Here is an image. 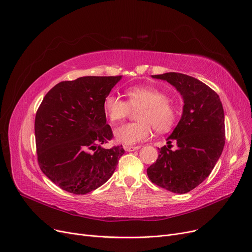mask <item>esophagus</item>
I'll list each match as a JSON object with an SVG mask.
<instances>
[{
    "label": "esophagus",
    "instance_id": "1",
    "mask_svg": "<svg viewBox=\"0 0 252 252\" xmlns=\"http://www.w3.org/2000/svg\"><path fill=\"white\" fill-rule=\"evenodd\" d=\"M140 147L141 146H124V148H125V150L126 151H135V150H138V149H140Z\"/></svg>",
    "mask_w": 252,
    "mask_h": 252
}]
</instances>
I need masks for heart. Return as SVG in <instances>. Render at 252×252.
I'll return each instance as SVG.
<instances>
[{"mask_svg":"<svg viewBox=\"0 0 252 252\" xmlns=\"http://www.w3.org/2000/svg\"><path fill=\"white\" fill-rule=\"evenodd\" d=\"M126 94L127 101L109 94L103 102L104 112L111 123L122 122L130 114L132 109L138 110V122L123 125L115 129L114 136L119 143H139L150 137L152 126L157 132L163 133L176 124L178 108L169 101L165 92L152 86H132Z\"/></svg>","mask_w":252,"mask_h":252,"instance_id":"heart-1","label":"heart"}]
</instances>
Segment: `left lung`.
<instances>
[{
	"label": "left lung",
	"instance_id": "1",
	"mask_svg": "<svg viewBox=\"0 0 252 252\" xmlns=\"http://www.w3.org/2000/svg\"><path fill=\"white\" fill-rule=\"evenodd\" d=\"M176 87L184 102L180 122L158 149L157 161L147 169L152 183L169 191L187 193L201 184L213 170L225 142L224 113L218 94L209 86L181 73L152 75ZM172 140L179 148L173 152Z\"/></svg>",
	"mask_w": 252,
	"mask_h": 252
}]
</instances>
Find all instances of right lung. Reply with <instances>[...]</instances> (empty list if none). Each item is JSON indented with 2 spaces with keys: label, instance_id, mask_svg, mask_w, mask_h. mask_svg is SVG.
I'll return each mask as SVG.
<instances>
[{
  "label": "right lung",
  "instance_id": "1",
  "mask_svg": "<svg viewBox=\"0 0 252 252\" xmlns=\"http://www.w3.org/2000/svg\"><path fill=\"white\" fill-rule=\"evenodd\" d=\"M122 76H85L54 85L35 118L38 163L62 189L85 194L114 173L123 145L101 147L113 138L103 109L105 96Z\"/></svg>",
  "mask_w": 252,
  "mask_h": 252
}]
</instances>
